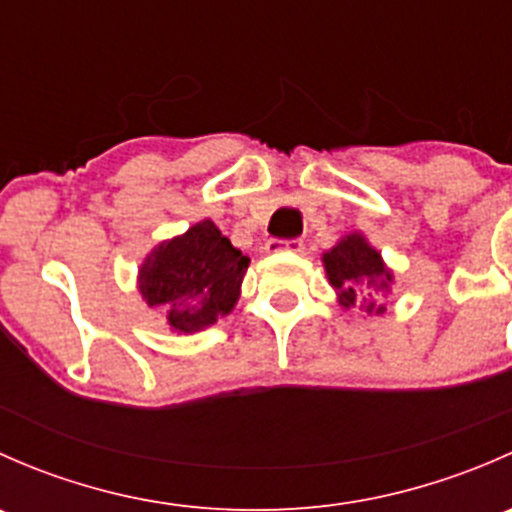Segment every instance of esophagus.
<instances>
[{
  "mask_svg": "<svg viewBox=\"0 0 512 512\" xmlns=\"http://www.w3.org/2000/svg\"><path fill=\"white\" fill-rule=\"evenodd\" d=\"M265 250L272 252V255H275V252H302L304 245L297 237H294V240H270L265 245Z\"/></svg>",
  "mask_w": 512,
  "mask_h": 512,
  "instance_id": "1",
  "label": "esophagus"
}]
</instances>
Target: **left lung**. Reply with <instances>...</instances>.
I'll list each match as a JSON object with an SVG mask.
<instances>
[{
    "label": "left lung",
    "mask_w": 512,
    "mask_h": 512,
    "mask_svg": "<svg viewBox=\"0 0 512 512\" xmlns=\"http://www.w3.org/2000/svg\"><path fill=\"white\" fill-rule=\"evenodd\" d=\"M329 285L337 292L342 309H361L366 317L384 312V299L394 287V270H389L381 252L364 237L349 232L332 250L322 255Z\"/></svg>",
    "instance_id": "1"
}]
</instances>
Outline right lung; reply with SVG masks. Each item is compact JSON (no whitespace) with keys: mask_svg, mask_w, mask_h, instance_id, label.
<instances>
[{"mask_svg":"<svg viewBox=\"0 0 512 512\" xmlns=\"http://www.w3.org/2000/svg\"><path fill=\"white\" fill-rule=\"evenodd\" d=\"M247 265L250 257L213 220H200L143 257L136 287L148 307L163 312L170 332L195 334L235 309Z\"/></svg>","mask_w":512,"mask_h":512,"instance_id":"right-lung-1","label":"right lung"}]
</instances>
